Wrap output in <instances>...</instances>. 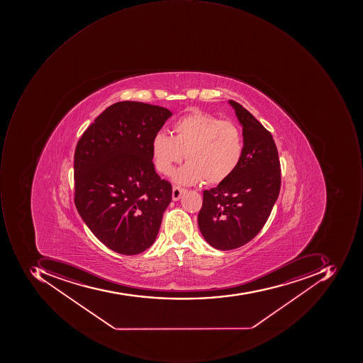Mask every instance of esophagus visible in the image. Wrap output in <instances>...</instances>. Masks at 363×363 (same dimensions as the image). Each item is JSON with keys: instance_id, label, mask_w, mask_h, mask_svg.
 <instances>
[{"instance_id": "esophagus-1", "label": "esophagus", "mask_w": 363, "mask_h": 363, "mask_svg": "<svg viewBox=\"0 0 363 363\" xmlns=\"http://www.w3.org/2000/svg\"><path fill=\"white\" fill-rule=\"evenodd\" d=\"M186 192V190L185 189H182V187L180 186H173L172 189V199L173 201H179L180 199L181 195L183 194V193Z\"/></svg>"}]
</instances>
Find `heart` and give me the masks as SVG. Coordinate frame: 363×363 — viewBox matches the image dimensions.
<instances>
[{
    "instance_id": "obj_1",
    "label": "heart",
    "mask_w": 363,
    "mask_h": 363,
    "mask_svg": "<svg viewBox=\"0 0 363 363\" xmlns=\"http://www.w3.org/2000/svg\"><path fill=\"white\" fill-rule=\"evenodd\" d=\"M245 152L241 128L205 112H193L177 120L172 135L159 132L152 140L157 170L170 174L185 156L187 162L173 173V181L191 185L206 180L218 184L233 176Z\"/></svg>"
}]
</instances>
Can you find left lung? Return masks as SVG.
Here are the masks:
<instances>
[{
	"instance_id": "left-lung-1",
	"label": "left lung",
	"mask_w": 363,
	"mask_h": 363,
	"mask_svg": "<svg viewBox=\"0 0 363 363\" xmlns=\"http://www.w3.org/2000/svg\"><path fill=\"white\" fill-rule=\"evenodd\" d=\"M229 104L242 125L245 152L233 176L205 190L197 221L207 243L220 250L238 249L261 231L280 191V162L272 134L247 109Z\"/></svg>"
}]
</instances>
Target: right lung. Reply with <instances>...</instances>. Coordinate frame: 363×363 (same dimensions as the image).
Returning <instances> with one entry per match:
<instances>
[{
    "label": "right lung",
    "mask_w": 363,
    "mask_h": 363,
    "mask_svg": "<svg viewBox=\"0 0 363 363\" xmlns=\"http://www.w3.org/2000/svg\"><path fill=\"white\" fill-rule=\"evenodd\" d=\"M171 116L159 106L116 102L76 145V208L90 231L116 253H142L158 235L172 186L155 171L152 140Z\"/></svg>",
    "instance_id": "1"
}]
</instances>
